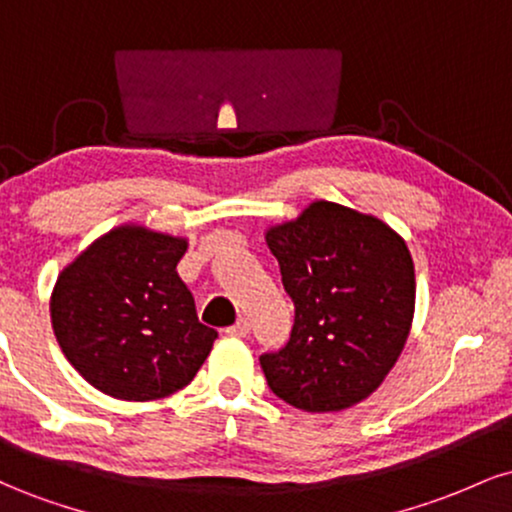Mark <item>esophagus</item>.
Returning a JSON list of instances; mask_svg holds the SVG:
<instances>
[{"label":"esophagus","instance_id":"1","mask_svg":"<svg viewBox=\"0 0 512 512\" xmlns=\"http://www.w3.org/2000/svg\"><path fill=\"white\" fill-rule=\"evenodd\" d=\"M226 334H231V337H248L250 334V322L245 320V317H240L233 327H228Z\"/></svg>","mask_w":512,"mask_h":512}]
</instances>
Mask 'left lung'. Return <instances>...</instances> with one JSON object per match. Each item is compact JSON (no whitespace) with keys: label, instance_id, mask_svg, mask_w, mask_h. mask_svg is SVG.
Listing matches in <instances>:
<instances>
[{"label":"left lung","instance_id":"8db88e82","mask_svg":"<svg viewBox=\"0 0 512 512\" xmlns=\"http://www.w3.org/2000/svg\"><path fill=\"white\" fill-rule=\"evenodd\" d=\"M296 317L286 346L260 356L291 407L342 411L395 366L414 317V262L387 223L334 202L267 231Z\"/></svg>","mask_w":512,"mask_h":512}]
</instances>
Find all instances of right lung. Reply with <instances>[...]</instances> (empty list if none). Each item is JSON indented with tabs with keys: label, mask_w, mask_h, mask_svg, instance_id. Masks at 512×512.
<instances>
[{
	"label": "right lung",
	"mask_w": 512,
	"mask_h": 512,
	"mask_svg": "<svg viewBox=\"0 0 512 512\" xmlns=\"http://www.w3.org/2000/svg\"><path fill=\"white\" fill-rule=\"evenodd\" d=\"M182 238L122 226L81 252L52 291V330L96 390L129 402L192 383L216 330L202 325L175 267Z\"/></svg>",
	"instance_id": "right-lung-1"
}]
</instances>
